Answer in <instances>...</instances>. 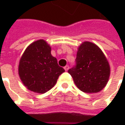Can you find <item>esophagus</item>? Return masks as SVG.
Instances as JSON below:
<instances>
[{"label":"esophagus","instance_id":"esophagus-1","mask_svg":"<svg viewBox=\"0 0 125 125\" xmlns=\"http://www.w3.org/2000/svg\"><path fill=\"white\" fill-rule=\"evenodd\" d=\"M69 68H70L69 65H66V66H65V67H64V69H65V71H67V70H69Z\"/></svg>","mask_w":125,"mask_h":125}]
</instances>
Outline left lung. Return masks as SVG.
<instances>
[{"label":"left lung","instance_id":"obj_1","mask_svg":"<svg viewBox=\"0 0 125 125\" xmlns=\"http://www.w3.org/2000/svg\"><path fill=\"white\" fill-rule=\"evenodd\" d=\"M68 73L81 91L94 93L102 90L108 83L110 66L99 46L84 42L78 49L76 65L68 70Z\"/></svg>","mask_w":125,"mask_h":125}]
</instances>
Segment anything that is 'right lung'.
Returning <instances> with one entry per match:
<instances>
[{"instance_id":"add662e5","label":"right lung","mask_w":125,"mask_h":125,"mask_svg":"<svg viewBox=\"0 0 125 125\" xmlns=\"http://www.w3.org/2000/svg\"><path fill=\"white\" fill-rule=\"evenodd\" d=\"M51 46L44 40L28 46L19 65V75L27 88L34 93H45L56 83L65 72L51 53Z\"/></svg>"}]
</instances>
